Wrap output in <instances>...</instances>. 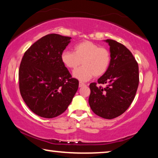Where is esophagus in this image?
Instances as JSON below:
<instances>
[{
  "mask_svg": "<svg viewBox=\"0 0 158 158\" xmlns=\"http://www.w3.org/2000/svg\"><path fill=\"white\" fill-rule=\"evenodd\" d=\"M84 85H85V84H84L83 83H81V82H80V83H79V87L80 88L83 87V86H84Z\"/></svg>",
  "mask_w": 158,
  "mask_h": 158,
  "instance_id": "1",
  "label": "esophagus"
}]
</instances>
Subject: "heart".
Wrapping results in <instances>:
<instances>
[{
    "label": "heart",
    "mask_w": 158,
    "mask_h": 158,
    "mask_svg": "<svg viewBox=\"0 0 158 158\" xmlns=\"http://www.w3.org/2000/svg\"><path fill=\"white\" fill-rule=\"evenodd\" d=\"M61 61L70 70H75L81 63L83 64L73 73V76L80 81L85 82L89 81L94 75L100 77L106 72L111 62V55L107 49L85 41L75 45L73 52H63Z\"/></svg>",
    "instance_id": "1"
}]
</instances>
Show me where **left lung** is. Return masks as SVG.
<instances>
[{
    "label": "left lung",
    "instance_id": "1",
    "mask_svg": "<svg viewBox=\"0 0 158 158\" xmlns=\"http://www.w3.org/2000/svg\"><path fill=\"white\" fill-rule=\"evenodd\" d=\"M104 42L110 47L111 62L98 83L105 87L90 83L88 103L96 115L111 119L122 115L132 103L139 85V68L126 47L112 40Z\"/></svg>",
    "mask_w": 158,
    "mask_h": 158
}]
</instances>
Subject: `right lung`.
<instances>
[{"instance_id": "add662e5", "label": "right lung", "mask_w": 158, "mask_h": 158, "mask_svg": "<svg viewBox=\"0 0 158 158\" xmlns=\"http://www.w3.org/2000/svg\"><path fill=\"white\" fill-rule=\"evenodd\" d=\"M71 37L57 34L43 36L23 55L19 68L21 96L31 111L47 118L65 111L78 88V81L61 61Z\"/></svg>"}]
</instances>
